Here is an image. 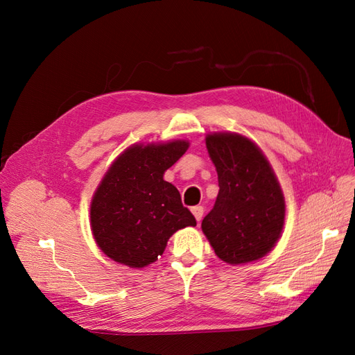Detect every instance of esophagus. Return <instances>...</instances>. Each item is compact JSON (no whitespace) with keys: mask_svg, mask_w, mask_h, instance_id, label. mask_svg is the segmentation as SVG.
I'll list each match as a JSON object with an SVG mask.
<instances>
[{"mask_svg":"<svg viewBox=\"0 0 355 355\" xmlns=\"http://www.w3.org/2000/svg\"><path fill=\"white\" fill-rule=\"evenodd\" d=\"M191 211H192V214H194V218L197 219V222H200V220L202 219L204 209H202L201 206H196V207H192V209H191Z\"/></svg>","mask_w":355,"mask_h":355,"instance_id":"34e87169","label":"esophagus"}]
</instances>
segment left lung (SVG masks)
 <instances>
[{
  "label": "left lung",
  "mask_w": 355,
  "mask_h": 355,
  "mask_svg": "<svg viewBox=\"0 0 355 355\" xmlns=\"http://www.w3.org/2000/svg\"><path fill=\"white\" fill-rule=\"evenodd\" d=\"M216 166L219 194L201 222L214 253L227 263L257 261L280 239L286 204L280 185L262 151L235 133L206 137Z\"/></svg>",
  "instance_id": "1"
}]
</instances>
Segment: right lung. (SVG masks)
<instances>
[{
    "instance_id": "right-lung-1",
    "label": "right lung",
    "mask_w": 355,
    "mask_h": 355,
    "mask_svg": "<svg viewBox=\"0 0 355 355\" xmlns=\"http://www.w3.org/2000/svg\"><path fill=\"white\" fill-rule=\"evenodd\" d=\"M188 146L185 141L135 145L106 171L90 218L96 243L115 262L144 268L163 254L178 230L197 225L179 191L163 179Z\"/></svg>"
}]
</instances>
